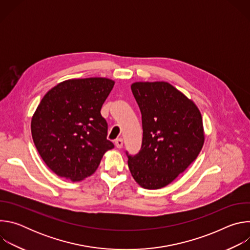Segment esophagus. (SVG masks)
<instances>
[{"label": "esophagus", "mask_w": 250, "mask_h": 250, "mask_svg": "<svg viewBox=\"0 0 250 250\" xmlns=\"http://www.w3.org/2000/svg\"><path fill=\"white\" fill-rule=\"evenodd\" d=\"M115 145H116V147H117V148H119V149L123 148V146H124V141H123V139H122V138H118V139H116V141H115Z\"/></svg>", "instance_id": "obj_1"}]
</instances>
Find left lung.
I'll list each match as a JSON object with an SVG mask.
<instances>
[{
    "instance_id": "8db88e82",
    "label": "left lung",
    "mask_w": 250,
    "mask_h": 250,
    "mask_svg": "<svg viewBox=\"0 0 250 250\" xmlns=\"http://www.w3.org/2000/svg\"><path fill=\"white\" fill-rule=\"evenodd\" d=\"M130 87L140 109L144 137L139 153L128 155V168L140 187L161 189L201 152L202 115L191 99L168 82L139 81Z\"/></svg>"
}]
</instances>
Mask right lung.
<instances>
[{
  "mask_svg": "<svg viewBox=\"0 0 250 250\" xmlns=\"http://www.w3.org/2000/svg\"><path fill=\"white\" fill-rule=\"evenodd\" d=\"M114 85V80L104 77L69 79L42 99L31 118V135L42 160L57 176L82 181L114 148L101 116Z\"/></svg>",
  "mask_w": 250,
  "mask_h": 250,
  "instance_id": "obj_1",
  "label": "right lung"
}]
</instances>
